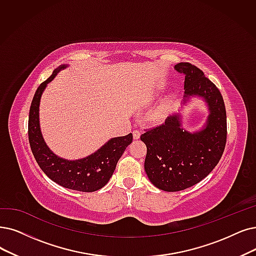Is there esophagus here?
I'll list each match as a JSON object with an SVG mask.
<instances>
[{
	"mask_svg": "<svg viewBox=\"0 0 256 256\" xmlns=\"http://www.w3.org/2000/svg\"><path fill=\"white\" fill-rule=\"evenodd\" d=\"M140 138V130H134V138L138 140Z\"/></svg>",
	"mask_w": 256,
	"mask_h": 256,
	"instance_id": "34e87169",
	"label": "esophagus"
}]
</instances>
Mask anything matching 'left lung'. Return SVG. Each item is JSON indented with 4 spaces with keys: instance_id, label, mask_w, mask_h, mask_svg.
<instances>
[{
    "instance_id": "1",
    "label": "left lung",
    "mask_w": 256,
    "mask_h": 256,
    "mask_svg": "<svg viewBox=\"0 0 256 256\" xmlns=\"http://www.w3.org/2000/svg\"><path fill=\"white\" fill-rule=\"evenodd\" d=\"M174 69L185 74L182 104L191 98H202L209 114L196 131L184 129L182 114H174L140 136L147 146V176L156 188L168 192L187 189L205 178L220 162L227 138L226 108L218 87L190 63H178Z\"/></svg>"
}]
</instances>
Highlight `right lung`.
<instances>
[{
    "instance_id": "add662e5",
    "label": "right lung",
    "mask_w": 256,
    "mask_h": 256,
    "mask_svg": "<svg viewBox=\"0 0 256 256\" xmlns=\"http://www.w3.org/2000/svg\"><path fill=\"white\" fill-rule=\"evenodd\" d=\"M68 65L54 69L45 82L36 89L29 110L28 138L34 156L45 174L60 186L82 192H94L103 188L114 174L116 164L125 149L131 144L132 134L112 138L86 158L69 160L60 158L49 149L40 127V103L47 84L60 70Z\"/></svg>"
}]
</instances>
